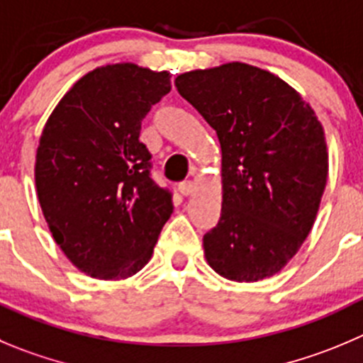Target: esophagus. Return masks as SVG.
I'll use <instances>...</instances> for the list:
<instances>
[{
	"instance_id": "obj_1",
	"label": "esophagus",
	"mask_w": 363,
	"mask_h": 363,
	"mask_svg": "<svg viewBox=\"0 0 363 363\" xmlns=\"http://www.w3.org/2000/svg\"><path fill=\"white\" fill-rule=\"evenodd\" d=\"M178 191H179V194H182V196H192V194H194L196 187H194V184H192V182H184V184H179Z\"/></svg>"
}]
</instances>
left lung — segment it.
<instances>
[{"label": "left lung", "instance_id": "8db88e82", "mask_svg": "<svg viewBox=\"0 0 363 363\" xmlns=\"http://www.w3.org/2000/svg\"><path fill=\"white\" fill-rule=\"evenodd\" d=\"M176 89L220 144L219 223L205 258L239 283L278 274L308 237L328 178L323 124L279 76L228 62L176 76Z\"/></svg>", "mask_w": 363, "mask_h": 363}]
</instances>
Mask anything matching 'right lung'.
Masks as SVG:
<instances>
[{
    "label": "right lung",
    "mask_w": 363,
    "mask_h": 363,
    "mask_svg": "<svg viewBox=\"0 0 363 363\" xmlns=\"http://www.w3.org/2000/svg\"><path fill=\"white\" fill-rule=\"evenodd\" d=\"M171 91L167 71L121 62L84 74L44 124L35 189L55 242L80 272L126 279L150 262L172 213L150 178L140 123Z\"/></svg>",
    "instance_id": "1"
}]
</instances>
